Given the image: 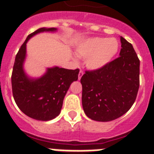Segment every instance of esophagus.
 Here are the masks:
<instances>
[{"label": "esophagus", "instance_id": "34e87169", "mask_svg": "<svg viewBox=\"0 0 154 154\" xmlns=\"http://www.w3.org/2000/svg\"><path fill=\"white\" fill-rule=\"evenodd\" d=\"M83 74H84L83 71L80 70V71H79V79H81L82 76L83 75Z\"/></svg>", "mask_w": 154, "mask_h": 154}]
</instances>
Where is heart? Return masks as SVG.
Returning <instances> with one entry per match:
<instances>
[{
	"label": "heart",
	"mask_w": 154,
	"mask_h": 154,
	"mask_svg": "<svg viewBox=\"0 0 154 154\" xmlns=\"http://www.w3.org/2000/svg\"><path fill=\"white\" fill-rule=\"evenodd\" d=\"M119 50V43L113 38H92L80 45L77 55L86 58L85 65L91 70H98L111 62Z\"/></svg>",
	"instance_id": "obj_1"
}]
</instances>
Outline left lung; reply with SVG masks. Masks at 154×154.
I'll list each match as a JSON object with an SVG mask.
<instances>
[{
	"label": "left lung",
	"mask_w": 154,
	"mask_h": 154,
	"mask_svg": "<svg viewBox=\"0 0 154 154\" xmlns=\"http://www.w3.org/2000/svg\"><path fill=\"white\" fill-rule=\"evenodd\" d=\"M119 57L82 76V102L90 119L108 122L131 108L140 87V60L132 44L120 37Z\"/></svg>",
	"instance_id": "8db88e82"
}]
</instances>
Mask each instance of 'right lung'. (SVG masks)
<instances>
[{
	"label": "right lung",
	"instance_id": "right-lung-1",
	"mask_svg": "<svg viewBox=\"0 0 154 154\" xmlns=\"http://www.w3.org/2000/svg\"><path fill=\"white\" fill-rule=\"evenodd\" d=\"M56 28H42L27 37L15 57L11 75L12 92L18 108L29 117L41 121L55 119L62 109L65 94L70 85L77 81L79 69L53 67L39 79H30L23 64L26 56V44L36 34L55 31Z\"/></svg>",
	"mask_w": 154,
	"mask_h": 154
}]
</instances>
